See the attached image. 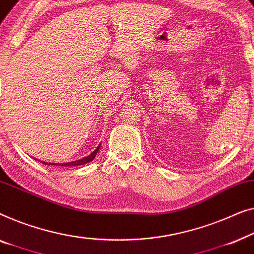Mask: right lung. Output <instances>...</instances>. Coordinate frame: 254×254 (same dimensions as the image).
I'll use <instances>...</instances> for the list:
<instances>
[{
  "mask_svg": "<svg viewBox=\"0 0 254 254\" xmlns=\"http://www.w3.org/2000/svg\"><path fill=\"white\" fill-rule=\"evenodd\" d=\"M100 146H101V144H100L98 147H96V149H94V152H92L90 155H87V156H85V158H83V159H79V160H77V161H72V162H65V163H62V164H60V163H47L48 166H61V167H72V166H81V164H85V163H87V162H91L92 160H94V158L96 156V153L99 152V149H100ZM44 163V162H42ZM44 164H46V163H44Z\"/></svg>",
  "mask_w": 254,
  "mask_h": 254,
  "instance_id": "add662e5",
  "label": "right lung"
}]
</instances>
